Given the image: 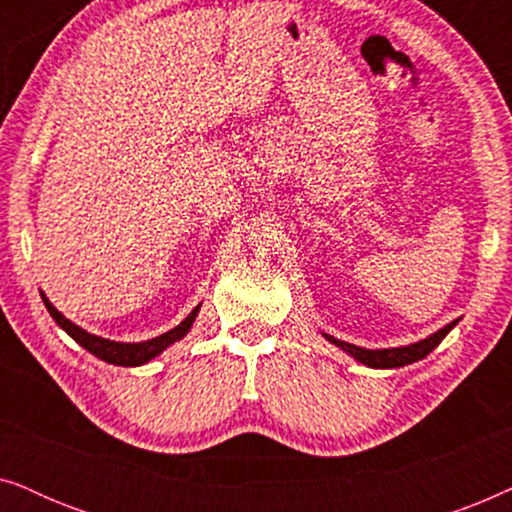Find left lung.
Returning a JSON list of instances; mask_svg holds the SVG:
<instances>
[{
    "label": "left lung",
    "instance_id": "1",
    "mask_svg": "<svg viewBox=\"0 0 512 512\" xmlns=\"http://www.w3.org/2000/svg\"><path fill=\"white\" fill-rule=\"evenodd\" d=\"M457 324H459V319H454L447 326L440 328V331L431 333L429 338H424V340H419V342H412V345L387 347V349L356 347V345H352V342L338 340V338H333V335H328V333H321V335H324V338L331 342V345L340 347L342 352L352 356V359L363 363V366H368V368H403V366H410V363H415V361H422L426 354H431L433 349H436L440 342H443L445 335L450 333Z\"/></svg>",
    "mask_w": 512,
    "mask_h": 512
}]
</instances>
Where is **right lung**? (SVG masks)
<instances>
[{"label": "right lung", "mask_w": 512, "mask_h": 512, "mask_svg": "<svg viewBox=\"0 0 512 512\" xmlns=\"http://www.w3.org/2000/svg\"><path fill=\"white\" fill-rule=\"evenodd\" d=\"M41 300H44L46 310L51 312V317H53L55 324H58L62 331L69 335V338L79 342L83 349H88V352L93 354V356H97V359H102V361H107V363H114V366H123V368L144 366V363H149L151 359H156L158 354H163L167 347L174 345V342H179L181 338H186V333L191 331L193 321H195V317H198V312H200V305H198L191 314H188L184 321H181L179 326H174L172 331L158 335V338L142 340V342H118V340L100 338V335L88 333L86 328L76 326L74 321H69L60 310H55V305L46 298L44 291H41Z\"/></svg>", "instance_id": "obj_1"}]
</instances>
